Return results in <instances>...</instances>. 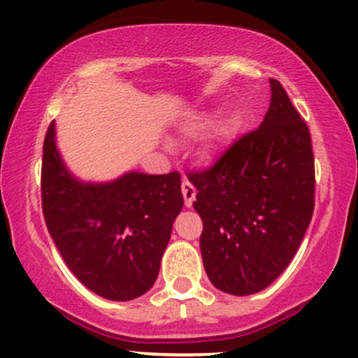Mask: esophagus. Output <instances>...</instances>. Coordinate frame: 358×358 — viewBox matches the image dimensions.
Here are the masks:
<instances>
[{
	"mask_svg": "<svg viewBox=\"0 0 358 358\" xmlns=\"http://www.w3.org/2000/svg\"><path fill=\"white\" fill-rule=\"evenodd\" d=\"M182 193H183V199H185V205H187V207H192L193 202H195L196 188L193 187L188 180H185V182L182 183Z\"/></svg>",
	"mask_w": 358,
	"mask_h": 358,
	"instance_id": "obj_1",
	"label": "esophagus"
}]
</instances>
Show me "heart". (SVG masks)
<instances>
[{
	"label": "heart",
	"mask_w": 358,
	"mask_h": 358,
	"mask_svg": "<svg viewBox=\"0 0 358 358\" xmlns=\"http://www.w3.org/2000/svg\"><path fill=\"white\" fill-rule=\"evenodd\" d=\"M210 124H212L210 117L205 116V114H196V116H192L188 119L187 122H183L182 133L185 136H190V138L199 136V134H202L205 129H208ZM237 129H239V117H237L236 114H224V116L217 119L215 124L212 126L210 133H208L207 141H205L202 155L208 158V156H210L213 151L222 145V143L232 139L234 134L237 133Z\"/></svg>",
	"instance_id": "1"
}]
</instances>
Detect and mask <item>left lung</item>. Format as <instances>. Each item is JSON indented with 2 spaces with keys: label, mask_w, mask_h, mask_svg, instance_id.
Wrapping results in <instances>:
<instances>
[{
  "label": "left lung",
  "mask_w": 358,
  "mask_h": 358,
  "mask_svg": "<svg viewBox=\"0 0 358 358\" xmlns=\"http://www.w3.org/2000/svg\"><path fill=\"white\" fill-rule=\"evenodd\" d=\"M264 121L212 168L188 173L199 190L203 268L217 289L248 296L287 268L315 208V158L306 122L269 79Z\"/></svg>",
  "instance_id": "obj_1"
}]
</instances>
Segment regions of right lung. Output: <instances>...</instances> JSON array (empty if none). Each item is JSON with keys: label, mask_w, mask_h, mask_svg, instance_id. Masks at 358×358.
Masks as SVG:
<instances>
[{"label": "right lung", "mask_w": 358, "mask_h": 358, "mask_svg": "<svg viewBox=\"0 0 358 358\" xmlns=\"http://www.w3.org/2000/svg\"><path fill=\"white\" fill-rule=\"evenodd\" d=\"M42 207L65 264L85 287L129 301L155 285L183 207L180 173L127 171L113 182H82L62 159L55 121L43 141Z\"/></svg>", "instance_id": "obj_1"}]
</instances>
